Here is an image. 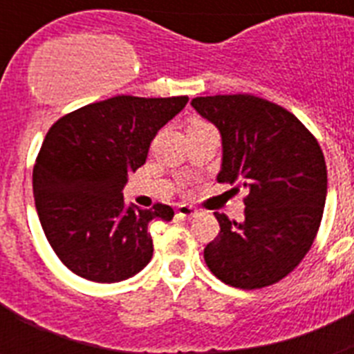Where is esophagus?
Listing matches in <instances>:
<instances>
[{"label": "esophagus", "instance_id": "obj_1", "mask_svg": "<svg viewBox=\"0 0 354 354\" xmlns=\"http://www.w3.org/2000/svg\"><path fill=\"white\" fill-rule=\"evenodd\" d=\"M177 214H179L180 218H186V220H193V218H196L200 212L196 211L195 207H192V205H179V207H177Z\"/></svg>", "mask_w": 354, "mask_h": 354}]
</instances>
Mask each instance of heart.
I'll use <instances>...</instances> for the list:
<instances>
[{
  "label": "heart",
  "mask_w": 354,
  "mask_h": 354,
  "mask_svg": "<svg viewBox=\"0 0 354 354\" xmlns=\"http://www.w3.org/2000/svg\"><path fill=\"white\" fill-rule=\"evenodd\" d=\"M204 120H192L189 122V127H196V126H204Z\"/></svg>",
  "instance_id": "heart-1"
}]
</instances>
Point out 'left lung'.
Returning <instances> with one entry per match:
<instances>
[{"label": "left lung", "mask_w": 354, "mask_h": 354, "mask_svg": "<svg viewBox=\"0 0 354 354\" xmlns=\"http://www.w3.org/2000/svg\"><path fill=\"white\" fill-rule=\"evenodd\" d=\"M193 108L221 134L220 183L243 184L245 218L214 212L220 232L204 250L227 286L262 289L286 278L310 250L326 202V162L290 111L250 93L196 97Z\"/></svg>", "instance_id": "8db88e82"}]
</instances>
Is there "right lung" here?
<instances>
[{
  "instance_id": "1",
  "label": "right lung",
  "mask_w": 354,
  "mask_h": 354,
  "mask_svg": "<svg viewBox=\"0 0 354 354\" xmlns=\"http://www.w3.org/2000/svg\"><path fill=\"white\" fill-rule=\"evenodd\" d=\"M187 97L117 95L64 115L44 138L33 167L40 225L62 262L77 277L113 283L152 259L149 223L174 209L126 207L122 187L150 143Z\"/></svg>"
}]
</instances>
